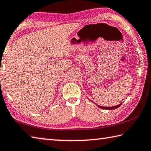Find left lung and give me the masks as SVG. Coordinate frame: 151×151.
<instances>
[{
  "mask_svg": "<svg viewBox=\"0 0 151 151\" xmlns=\"http://www.w3.org/2000/svg\"><path fill=\"white\" fill-rule=\"evenodd\" d=\"M89 100H90V99H89ZM121 104H119L117 105H115V106H113V107H103V106H100V105H97V107H99V108H101V109L111 110V109H117V108H118L119 107L121 106Z\"/></svg>",
  "mask_w": 151,
  "mask_h": 151,
  "instance_id": "obj_1",
  "label": "left lung"
}]
</instances>
